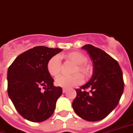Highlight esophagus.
<instances>
[{"label": "esophagus", "instance_id": "1", "mask_svg": "<svg viewBox=\"0 0 133 133\" xmlns=\"http://www.w3.org/2000/svg\"><path fill=\"white\" fill-rule=\"evenodd\" d=\"M67 91V89H62V92L64 94V93H66V92Z\"/></svg>", "mask_w": 133, "mask_h": 133}]
</instances>
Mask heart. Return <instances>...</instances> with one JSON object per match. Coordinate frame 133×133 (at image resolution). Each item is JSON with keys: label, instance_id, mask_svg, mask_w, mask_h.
<instances>
[{"label": "heart", "instance_id": "obj_1", "mask_svg": "<svg viewBox=\"0 0 133 133\" xmlns=\"http://www.w3.org/2000/svg\"><path fill=\"white\" fill-rule=\"evenodd\" d=\"M62 58L76 64L74 69V73L81 72L84 76H88L91 74V69L87 64H86L87 57L80 52H73L62 56ZM61 62L59 58L57 56L52 57L47 63L46 68L50 76L57 77L59 75L61 71ZM83 82V77L80 74H76L72 76H61L56 79L55 84L57 87L68 89L81 84Z\"/></svg>", "mask_w": 133, "mask_h": 133}]
</instances>
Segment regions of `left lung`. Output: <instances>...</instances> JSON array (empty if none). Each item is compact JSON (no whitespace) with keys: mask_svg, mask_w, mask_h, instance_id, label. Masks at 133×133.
Here are the masks:
<instances>
[{"mask_svg":"<svg viewBox=\"0 0 133 133\" xmlns=\"http://www.w3.org/2000/svg\"><path fill=\"white\" fill-rule=\"evenodd\" d=\"M81 49L87 51L91 60L93 75L87 84L76 89L72 107L84 120L101 121L114 110L121 99L124 89L123 72L118 62L102 49L91 44Z\"/></svg>","mask_w":133,"mask_h":133,"instance_id":"obj_1","label":"left lung"}]
</instances>
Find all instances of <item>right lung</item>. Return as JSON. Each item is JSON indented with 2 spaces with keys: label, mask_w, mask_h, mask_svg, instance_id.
<instances>
[{
  "label": "right lung",
  "mask_w": 133,
  "mask_h": 133,
  "mask_svg": "<svg viewBox=\"0 0 133 133\" xmlns=\"http://www.w3.org/2000/svg\"><path fill=\"white\" fill-rule=\"evenodd\" d=\"M62 51L59 48L35 46L16 57L8 68V96L26 120L42 122L54 113L62 89L54 86L46 65L52 57Z\"/></svg>",
  "instance_id": "add662e5"
}]
</instances>
